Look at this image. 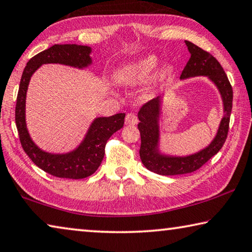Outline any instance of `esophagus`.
<instances>
[{
    "mask_svg": "<svg viewBox=\"0 0 252 252\" xmlns=\"http://www.w3.org/2000/svg\"><path fill=\"white\" fill-rule=\"evenodd\" d=\"M126 125H137L138 118L135 117V114L133 113H127L126 117Z\"/></svg>",
    "mask_w": 252,
    "mask_h": 252,
    "instance_id": "obj_1",
    "label": "esophagus"
}]
</instances>
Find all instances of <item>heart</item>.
Masks as SVG:
<instances>
[{
  "label": "heart",
  "instance_id": "b5f03b06",
  "mask_svg": "<svg viewBox=\"0 0 252 252\" xmlns=\"http://www.w3.org/2000/svg\"><path fill=\"white\" fill-rule=\"evenodd\" d=\"M159 65L157 56L149 55L138 61L126 63L114 71L113 79L115 84L123 86H133L145 83L151 77ZM174 67L171 63H165L157 71V78H165L173 73Z\"/></svg>",
  "mask_w": 252,
  "mask_h": 252
}]
</instances>
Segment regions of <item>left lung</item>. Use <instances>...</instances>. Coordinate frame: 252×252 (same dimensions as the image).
Returning a JSON list of instances; mask_svg holds the SVG:
<instances>
[{"mask_svg":"<svg viewBox=\"0 0 252 252\" xmlns=\"http://www.w3.org/2000/svg\"><path fill=\"white\" fill-rule=\"evenodd\" d=\"M190 54L189 61L182 71L181 79H189L205 76L212 82L221 95L223 103V118L220 122L217 134L213 140L197 153L187 156H171L160 151V121L162 110V96H157L147 102L139 111L138 129L140 131L141 147L140 158L147 169L163 176L189 174L197 170L217 155L225 142L231 110H232L233 91L222 66L212 55L194 45L185 41Z\"/></svg>","mask_w":252,"mask_h":252,"instance_id":"obj_1","label":"left lung"}]
</instances>
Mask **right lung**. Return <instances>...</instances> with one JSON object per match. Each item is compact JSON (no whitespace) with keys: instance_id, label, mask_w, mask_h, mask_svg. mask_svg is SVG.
<instances>
[{"instance_id":"obj_1","label":"right lung","mask_w":252,"mask_h":252,"mask_svg":"<svg viewBox=\"0 0 252 252\" xmlns=\"http://www.w3.org/2000/svg\"><path fill=\"white\" fill-rule=\"evenodd\" d=\"M92 48L81 45H54L35 55L28 62L20 81L15 125L25 153L39 168L59 178L82 179L94 174L101 165L105 154V145L114 132L125 125V113L112 117L95 118L82 142L74 150L65 154H51L40 149L30 137L26 122V98L30 79L40 66L45 63H61L84 69L92 65Z\"/></svg>"}]
</instances>
